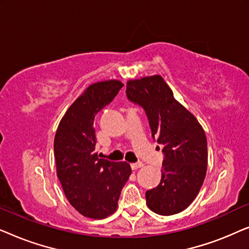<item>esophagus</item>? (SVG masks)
Segmentation results:
<instances>
[{
	"label": "esophagus",
	"instance_id": "esophagus-1",
	"mask_svg": "<svg viewBox=\"0 0 249 249\" xmlns=\"http://www.w3.org/2000/svg\"><path fill=\"white\" fill-rule=\"evenodd\" d=\"M130 165H131V169H132V170H136V169L142 168V166L144 165V164H142V162H136V163H131Z\"/></svg>",
	"mask_w": 249,
	"mask_h": 249
}]
</instances>
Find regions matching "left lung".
<instances>
[{"instance_id":"obj_1","label":"left lung","mask_w":249,"mask_h":249,"mask_svg":"<svg viewBox=\"0 0 249 249\" xmlns=\"http://www.w3.org/2000/svg\"><path fill=\"white\" fill-rule=\"evenodd\" d=\"M125 94L145 111L152 138L163 145L161 182L146 192V203L160 215L181 212L196 198L205 179V132L197 119L175 100L161 76L128 81Z\"/></svg>"}]
</instances>
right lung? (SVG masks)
Segmentation results:
<instances>
[{
  "label": "right lung",
  "mask_w": 249,
  "mask_h": 249,
  "mask_svg": "<svg viewBox=\"0 0 249 249\" xmlns=\"http://www.w3.org/2000/svg\"><path fill=\"white\" fill-rule=\"evenodd\" d=\"M124 84L119 80L90 85L68 108L54 138L56 172L68 200L78 212L104 219L118 207L122 187L131 175L127 162L100 159L95 153L94 120Z\"/></svg>",
  "instance_id": "obj_1"
}]
</instances>
